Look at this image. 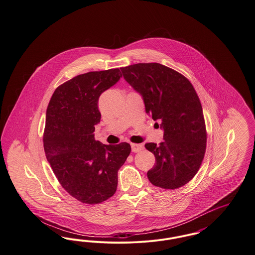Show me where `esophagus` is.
Wrapping results in <instances>:
<instances>
[{
  "label": "esophagus",
  "mask_w": 255,
  "mask_h": 255,
  "mask_svg": "<svg viewBox=\"0 0 255 255\" xmlns=\"http://www.w3.org/2000/svg\"><path fill=\"white\" fill-rule=\"evenodd\" d=\"M131 147H132V151H133V153H137V152H139V151H141L143 149V144L132 143Z\"/></svg>",
  "instance_id": "esophagus-1"
}]
</instances>
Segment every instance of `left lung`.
Masks as SVG:
<instances>
[{"instance_id": "8db88e82", "label": "left lung", "mask_w": 255, "mask_h": 255, "mask_svg": "<svg viewBox=\"0 0 255 255\" xmlns=\"http://www.w3.org/2000/svg\"><path fill=\"white\" fill-rule=\"evenodd\" d=\"M125 80L144 100L146 114L160 122L164 141L146 143L156 158L147 172L150 182L177 189L190 182L206 149V122L194 87L182 73L158 63H137L121 68Z\"/></svg>"}]
</instances>
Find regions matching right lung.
<instances>
[{
  "mask_svg": "<svg viewBox=\"0 0 255 255\" xmlns=\"http://www.w3.org/2000/svg\"><path fill=\"white\" fill-rule=\"evenodd\" d=\"M122 76L120 69L79 74L55 89L47 108L46 157L62 187L83 204L116 193L118 171L131 152L127 142L105 145L94 134L101 118L98 98Z\"/></svg>",
  "mask_w": 255,
  "mask_h": 255,
  "instance_id": "add662e5",
  "label": "right lung"
}]
</instances>
